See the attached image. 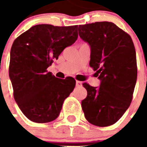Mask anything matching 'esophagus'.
I'll return each instance as SVG.
<instances>
[{
  "label": "esophagus",
  "mask_w": 147,
  "mask_h": 147,
  "mask_svg": "<svg viewBox=\"0 0 147 147\" xmlns=\"http://www.w3.org/2000/svg\"><path fill=\"white\" fill-rule=\"evenodd\" d=\"M82 85V82L80 81H76V86L77 87H81Z\"/></svg>",
  "instance_id": "1"
}]
</instances>
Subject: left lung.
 <instances>
[{"instance_id":"1","label":"left lung","mask_w":147,"mask_h":147,"mask_svg":"<svg viewBox=\"0 0 147 147\" xmlns=\"http://www.w3.org/2000/svg\"><path fill=\"white\" fill-rule=\"evenodd\" d=\"M78 34L91 47L89 65L100 80V87L87 83L82 101L85 117L98 127L114 124L132 101L137 77L136 51L130 36L111 22L79 25Z\"/></svg>"}]
</instances>
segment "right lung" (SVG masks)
Returning <instances> with one entry per match:
<instances>
[{
  "label": "right lung",
  "instance_id": "right-lung-1",
  "mask_svg": "<svg viewBox=\"0 0 147 147\" xmlns=\"http://www.w3.org/2000/svg\"><path fill=\"white\" fill-rule=\"evenodd\" d=\"M77 38V25L39 24L13 41L9 65L13 98L31 121L47 123L55 120L65 99L75 88L73 78H58L47 68Z\"/></svg>",
  "mask_w": 147,
  "mask_h": 147
}]
</instances>
